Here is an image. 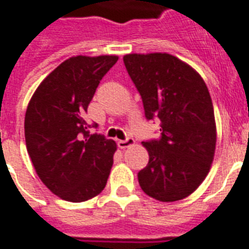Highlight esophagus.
Instances as JSON below:
<instances>
[{"mask_svg":"<svg viewBox=\"0 0 249 249\" xmlns=\"http://www.w3.org/2000/svg\"><path fill=\"white\" fill-rule=\"evenodd\" d=\"M133 144H134V140L130 138V137L125 138V140H120L119 142H117V146H119L120 148H126L129 147V146H133Z\"/></svg>","mask_w":249,"mask_h":249,"instance_id":"obj_1","label":"esophagus"}]
</instances>
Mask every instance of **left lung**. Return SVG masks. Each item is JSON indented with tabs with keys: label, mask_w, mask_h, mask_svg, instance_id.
Instances as JSON below:
<instances>
[{
	"label": "left lung",
	"mask_w": 249,
	"mask_h": 249,
	"mask_svg": "<svg viewBox=\"0 0 249 249\" xmlns=\"http://www.w3.org/2000/svg\"><path fill=\"white\" fill-rule=\"evenodd\" d=\"M124 64L146 119L160 121L159 140L142 142L150 159L138 172L141 189L156 200H181L204 181L214 156L216 124L208 88L189 64L165 53L128 54Z\"/></svg>",
	"instance_id": "8db88e82"
}]
</instances>
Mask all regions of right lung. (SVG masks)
Masks as SVG:
<instances>
[{
  "label": "right lung",
  "mask_w": 249,
  "mask_h": 249,
  "mask_svg": "<svg viewBox=\"0 0 249 249\" xmlns=\"http://www.w3.org/2000/svg\"><path fill=\"white\" fill-rule=\"evenodd\" d=\"M116 55L72 56L40 84L24 119L25 144L40 179L67 201L91 199L105 189L116 143L90 134L88 106Z\"/></svg>",
  "instance_id": "add662e5"
}]
</instances>
